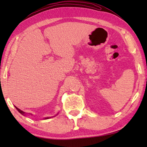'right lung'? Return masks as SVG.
Listing matches in <instances>:
<instances>
[{
  "mask_svg": "<svg viewBox=\"0 0 147 147\" xmlns=\"http://www.w3.org/2000/svg\"><path fill=\"white\" fill-rule=\"evenodd\" d=\"M15 108H16V109H17V110H18V111H19V112H20V113H21V114H23V115H24V114H25V112H23V111H22V110H20V109H19V108H17V107H16V106H15ZM48 118H45V119H48Z\"/></svg>",
  "mask_w": 147,
  "mask_h": 147,
  "instance_id": "1",
  "label": "right lung"
}]
</instances>
